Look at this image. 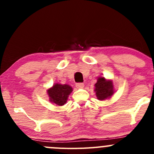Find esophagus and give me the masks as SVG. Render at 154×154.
Returning <instances> with one entry per match:
<instances>
[{"label":"esophagus","mask_w":154,"mask_h":154,"mask_svg":"<svg viewBox=\"0 0 154 154\" xmlns=\"http://www.w3.org/2000/svg\"><path fill=\"white\" fill-rule=\"evenodd\" d=\"M76 87L77 88H84V84L82 83H76Z\"/></svg>","instance_id":"esophagus-1"}]
</instances>
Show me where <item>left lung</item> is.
<instances>
[{
    "label": "left lung",
    "mask_w": 154,
    "mask_h": 154,
    "mask_svg": "<svg viewBox=\"0 0 154 154\" xmlns=\"http://www.w3.org/2000/svg\"><path fill=\"white\" fill-rule=\"evenodd\" d=\"M94 87L95 95L99 100L109 99L115 93L112 80H107L104 77H98Z\"/></svg>",
    "instance_id": "left-lung-1"
}]
</instances>
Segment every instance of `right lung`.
Here are the masks:
<instances>
[{
  "label": "right lung",
  "mask_w": 154,
  "mask_h": 154,
  "mask_svg": "<svg viewBox=\"0 0 154 154\" xmlns=\"http://www.w3.org/2000/svg\"><path fill=\"white\" fill-rule=\"evenodd\" d=\"M73 88L68 84L55 83L52 87L47 90L50 102L57 106H61L66 104L68 96L72 92Z\"/></svg>",
  "instance_id": "obj_1"
}]
</instances>
